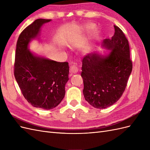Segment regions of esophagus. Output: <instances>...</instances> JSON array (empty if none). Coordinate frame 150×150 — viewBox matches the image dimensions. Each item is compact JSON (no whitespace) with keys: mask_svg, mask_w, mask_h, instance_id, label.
<instances>
[{"mask_svg":"<svg viewBox=\"0 0 150 150\" xmlns=\"http://www.w3.org/2000/svg\"><path fill=\"white\" fill-rule=\"evenodd\" d=\"M69 71H70V72H71V74H76V73H77V72H78V67H77L76 66L73 65V66H71Z\"/></svg>","mask_w":150,"mask_h":150,"instance_id":"1","label":"esophagus"}]
</instances>
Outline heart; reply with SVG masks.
<instances>
[{
  "instance_id": "1",
  "label": "heart",
  "mask_w": 150,
  "mask_h": 150,
  "mask_svg": "<svg viewBox=\"0 0 150 150\" xmlns=\"http://www.w3.org/2000/svg\"><path fill=\"white\" fill-rule=\"evenodd\" d=\"M95 28V25L93 23H87L83 25H81L80 27V30L83 32H84V33H89L91 30H92L93 29H94ZM92 48V45H88V46H86L84 49H83V51L85 53H88L91 50Z\"/></svg>"
}]
</instances>
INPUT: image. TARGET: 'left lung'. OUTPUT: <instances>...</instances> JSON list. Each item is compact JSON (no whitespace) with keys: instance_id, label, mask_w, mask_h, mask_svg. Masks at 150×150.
<instances>
[{"instance_id":"left-lung-1","label":"left lung","mask_w":150,"mask_h":150,"mask_svg":"<svg viewBox=\"0 0 150 150\" xmlns=\"http://www.w3.org/2000/svg\"><path fill=\"white\" fill-rule=\"evenodd\" d=\"M114 27V35L101 45L108 51L94 52L83 59L84 96L98 109L110 107L118 100L132 71L128 40L118 27Z\"/></svg>"}]
</instances>
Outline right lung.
I'll return each instance as SVG.
<instances>
[{
  "label": "right lung",
  "instance_id": "right-lung-1",
  "mask_svg": "<svg viewBox=\"0 0 150 150\" xmlns=\"http://www.w3.org/2000/svg\"><path fill=\"white\" fill-rule=\"evenodd\" d=\"M51 19H38L20 34L16 45L14 76L22 93L32 106L52 110L65 96L69 80L68 62L53 61L35 54L30 42L39 39L42 26Z\"/></svg>",
  "mask_w": 150,
  "mask_h": 150
}]
</instances>
